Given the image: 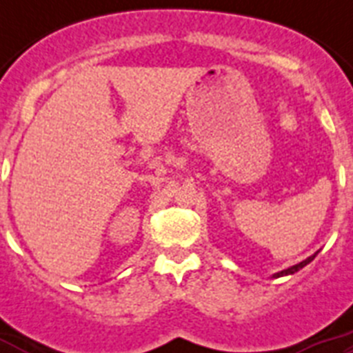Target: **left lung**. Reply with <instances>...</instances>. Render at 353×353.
Segmentation results:
<instances>
[{
    "instance_id": "obj_1",
    "label": "left lung",
    "mask_w": 353,
    "mask_h": 353,
    "mask_svg": "<svg viewBox=\"0 0 353 353\" xmlns=\"http://www.w3.org/2000/svg\"><path fill=\"white\" fill-rule=\"evenodd\" d=\"M313 258H315V254H313V256H310V258H306L304 262L296 263V265H293V268L284 269V271H280V273H276V274H274V276H282V274H293V273H295V271H299V269H302V268H304V265H307V263L312 262Z\"/></svg>"
}]
</instances>
